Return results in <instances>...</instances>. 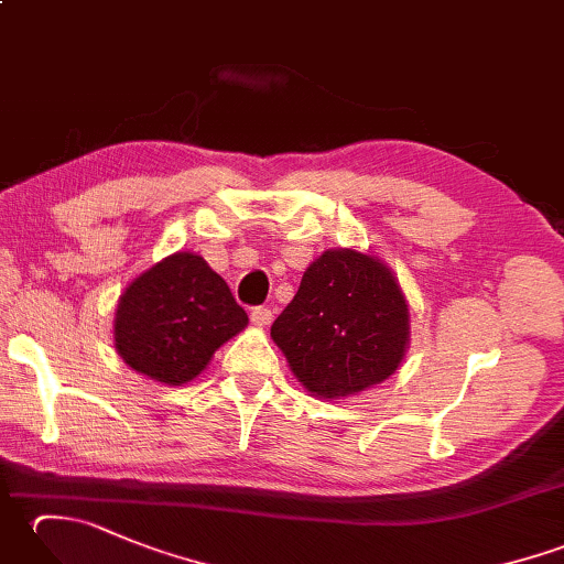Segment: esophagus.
I'll return each instance as SVG.
<instances>
[{
  "label": "esophagus",
  "mask_w": 564,
  "mask_h": 564,
  "mask_svg": "<svg viewBox=\"0 0 564 564\" xmlns=\"http://www.w3.org/2000/svg\"><path fill=\"white\" fill-rule=\"evenodd\" d=\"M249 319H251V325H257V327H269L271 325V319H273V313L269 307H254L249 313Z\"/></svg>",
  "instance_id": "1"
}]
</instances>
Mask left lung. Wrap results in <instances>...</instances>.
Listing matches in <instances>:
<instances>
[{
  "instance_id": "8db88e82",
  "label": "left lung",
  "mask_w": 564,
  "mask_h": 564,
  "mask_svg": "<svg viewBox=\"0 0 564 564\" xmlns=\"http://www.w3.org/2000/svg\"><path fill=\"white\" fill-rule=\"evenodd\" d=\"M271 337L310 392L339 400L398 370L410 341V313L380 259L329 249L303 273Z\"/></svg>"
}]
</instances>
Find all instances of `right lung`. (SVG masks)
<instances>
[{
    "instance_id": "1",
    "label": "right lung",
    "mask_w": 564,
    "mask_h": 564,
    "mask_svg": "<svg viewBox=\"0 0 564 564\" xmlns=\"http://www.w3.org/2000/svg\"><path fill=\"white\" fill-rule=\"evenodd\" d=\"M227 283L203 257L178 251L128 285L116 310V349L138 373L184 386L247 327Z\"/></svg>"
}]
</instances>
